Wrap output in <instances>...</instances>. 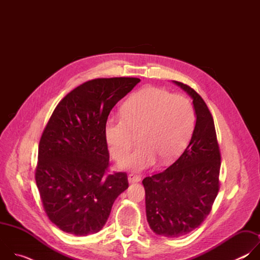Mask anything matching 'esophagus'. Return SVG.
<instances>
[{"mask_svg":"<svg viewBox=\"0 0 260 260\" xmlns=\"http://www.w3.org/2000/svg\"><path fill=\"white\" fill-rule=\"evenodd\" d=\"M141 181V177L139 175H136V174H133L131 173L128 175V182L129 183H135V182H139Z\"/></svg>","mask_w":260,"mask_h":260,"instance_id":"esophagus-1","label":"esophagus"}]
</instances>
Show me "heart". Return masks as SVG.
<instances>
[{
	"mask_svg": "<svg viewBox=\"0 0 260 260\" xmlns=\"http://www.w3.org/2000/svg\"><path fill=\"white\" fill-rule=\"evenodd\" d=\"M122 113L108 118L106 139L118 160L130 150L134 135L140 134L141 146L120 161L123 169L135 172L153 166L158 157L165 162L177 158L188 145L197 119L187 96L154 86L129 98Z\"/></svg>",
	"mask_w": 260,
	"mask_h": 260,
	"instance_id": "heart-1",
	"label": "heart"
}]
</instances>
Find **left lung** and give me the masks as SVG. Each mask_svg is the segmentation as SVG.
Listing matches in <instances>:
<instances>
[{"label":"left lung","mask_w":260,"mask_h":260,"mask_svg":"<svg viewBox=\"0 0 260 260\" xmlns=\"http://www.w3.org/2000/svg\"><path fill=\"white\" fill-rule=\"evenodd\" d=\"M193 99L197 122L191 140L167 170L146 177V215L159 236L179 238L199 228L210 214L220 189L221 153L215 124L203 98L190 86L175 81Z\"/></svg>","instance_id":"1"}]
</instances>
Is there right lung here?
Listing matches in <instances>:
<instances>
[{
  "instance_id": "add662e5",
  "label": "right lung",
  "mask_w": 260,
  "mask_h": 260,
  "mask_svg": "<svg viewBox=\"0 0 260 260\" xmlns=\"http://www.w3.org/2000/svg\"><path fill=\"white\" fill-rule=\"evenodd\" d=\"M141 80L98 78L70 91L40 139L35 179L44 211L59 230L95 234L128 187L124 172L109 174L106 123L111 110Z\"/></svg>"
}]
</instances>
